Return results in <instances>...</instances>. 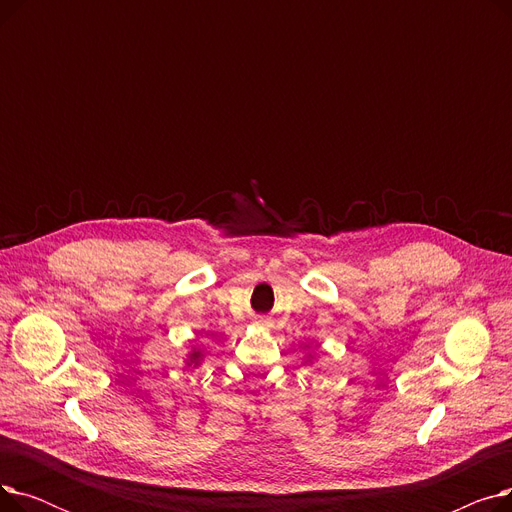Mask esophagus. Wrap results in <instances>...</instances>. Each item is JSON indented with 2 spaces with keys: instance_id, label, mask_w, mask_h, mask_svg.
Wrapping results in <instances>:
<instances>
[{
  "instance_id": "1",
  "label": "esophagus",
  "mask_w": 512,
  "mask_h": 512,
  "mask_svg": "<svg viewBox=\"0 0 512 512\" xmlns=\"http://www.w3.org/2000/svg\"><path fill=\"white\" fill-rule=\"evenodd\" d=\"M259 324H267V321H263V319H259Z\"/></svg>"
}]
</instances>
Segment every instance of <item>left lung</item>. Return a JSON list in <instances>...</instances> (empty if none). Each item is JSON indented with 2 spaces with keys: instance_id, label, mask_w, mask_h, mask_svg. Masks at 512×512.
<instances>
[{
  "instance_id": "8db88e82",
  "label": "left lung",
  "mask_w": 512,
  "mask_h": 512,
  "mask_svg": "<svg viewBox=\"0 0 512 512\" xmlns=\"http://www.w3.org/2000/svg\"><path fill=\"white\" fill-rule=\"evenodd\" d=\"M307 361H309V357H307Z\"/></svg>"
}]
</instances>
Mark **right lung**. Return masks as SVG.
I'll return each mask as SVG.
<instances>
[{
    "label": "right lung",
    "instance_id": "right-lung-1",
    "mask_svg": "<svg viewBox=\"0 0 512 512\" xmlns=\"http://www.w3.org/2000/svg\"><path fill=\"white\" fill-rule=\"evenodd\" d=\"M201 361H203V353L199 351V348H191V353L186 355V365L188 367H199L201 365Z\"/></svg>",
    "mask_w": 512,
    "mask_h": 512
}]
</instances>
